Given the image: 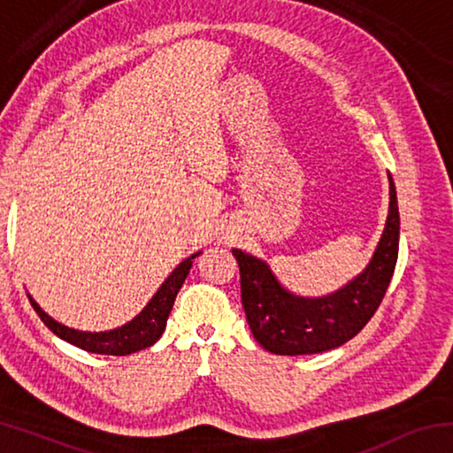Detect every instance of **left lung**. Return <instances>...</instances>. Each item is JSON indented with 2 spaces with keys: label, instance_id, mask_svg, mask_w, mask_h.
<instances>
[{
  "label": "left lung",
  "instance_id": "1",
  "mask_svg": "<svg viewBox=\"0 0 453 453\" xmlns=\"http://www.w3.org/2000/svg\"><path fill=\"white\" fill-rule=\"evenodd\" d=\"M389 211L370 264L342 289L302 297L281 286L264 259L232 250L240 265L242 303L259 346L278 356H305L340 348L362 332L386 296L400 248V211L392 175Z\"/></svg>",
  "mask_w": 453,
  "mask_h": 453
}]
</instances>
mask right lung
<instances>
[{
	"mask_svg": "<svg viewBox=\"0 0 453 453\" xmlns=\"http://www.w3.org/2000/svg\"><path fill=\"white\" fill-rule=\"evenodd\" d=\"M199 254H202V251H197V254L183 259V262L175 267L170 275H167V280L162 283V288L156 291V296L151 297L148 305H145V308L137 313L132 321H127V324L121 327L110 329V332H81V329L67 327L53 319L50 313H45L32 296L27 294V297L29 302H32L34 310L37 311V316L42 318L43 324L48 326L58 337H61V340L70 342L72 346L91 351V354L129 356L134 354V351L153 346V343L162 337L167 318H170V311L173 308L175 296H178L180 288L188 278V273L191 270V262H194Z\"/></svg>",
	"mask_w": 453,
	"mask_h": 453,
	"instance_id": "add662e5",
	"label": "right lung"
}]
</instances>
